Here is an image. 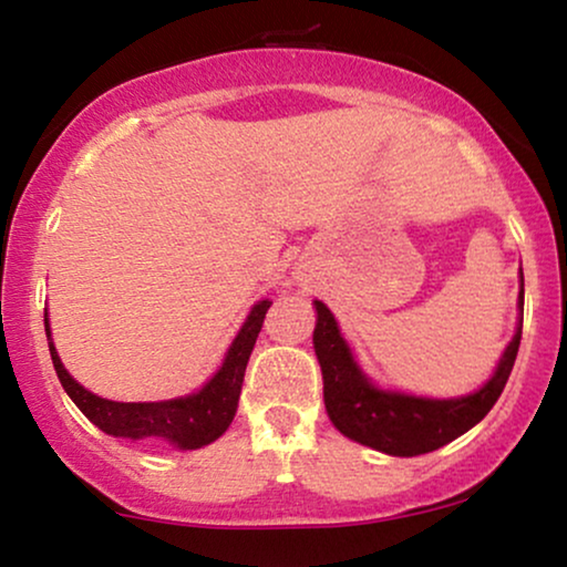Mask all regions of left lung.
Listing matches in <instances>:
<instances>
[{"instance_id":"obj_1","label":"left lung","mask_w":567,"mask_h":567,"mask_svg":"<svg viewBox=\"0 0 567 567\" xmlns=\"http://www.w3.org/2000/svg\"><path fill=\"white\" fill-rule=\"evenodd\" d=\"M522 305H524V274H522ZM317 307L315 353L320 359L324 382V408L336 429L343 436L359 441L363 446L392 456H417L436 452L449 441L462 436L472 425L483 421L498 402L514 369L518 343H522V322L514 340L483 390L456 400H425L410 394L382 392L355 367L346 340L340 338L336 317L322 301Z\"/></svg>"}]
</instances>
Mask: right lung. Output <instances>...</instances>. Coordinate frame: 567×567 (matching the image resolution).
<instances>
[{
  "label": "right lung",
  "mask_w": 567,
  "mask_h": 567,
  "mask_svg": "<svg viewBox=\"0 0 567 567\" xmlns=\"http://www.w3.org/2000/svg\"><path fill=\"white\" fill-rule=\"evenodd\" d=\"M270 301L262 299L252 307L250 317L239 330L231 343L221 369L216 371L212 382L196 394L167 402H113L97 398L82 384H76L61 363L56 348L51 343L49 315H45V336H49V351L53 369L61 386H64L74 405L97 425L100 431L123 439H146V441H167L177 449H200L212 444L229 429L231 417L237 413L239 392H243V379L247 361H250L252 346L266 320Z\"/></svg>",
  "instance_id": "obj_1"
}]
</instances>
